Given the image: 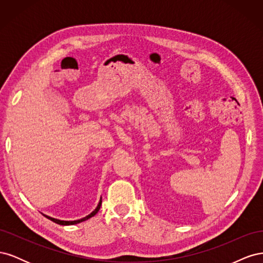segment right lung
Masks as SVG:
<instances>
[{
  "instance_id": "right-lung-1",
  "label": "right lung",
  "mask_w": 263,
  "mask_h": 263,
  "mask_svg": "<svg viewBox=\"0 0 263 263\" xmlns=\"http://www.w3.org/2000/svg\"><path fill=\"white\" fill-rule=\"evenodd\" d=\"M101 204H102V198L100 200V203H99V205H98V208L95 209L90 215H87V216H85L84 218H81V219H78V220H71V221H68V220H60V219H55V218H52V217H49V216H47V215H45V216L48 218V219H50V220H52L53 222H55V224H59V225H74V224H79V222H81V221H84V220H86V219H89V218H91V217H93L95 214H97L99 211H100V208H101Z\"/></svg>"
}]
</instances>
